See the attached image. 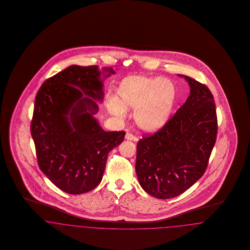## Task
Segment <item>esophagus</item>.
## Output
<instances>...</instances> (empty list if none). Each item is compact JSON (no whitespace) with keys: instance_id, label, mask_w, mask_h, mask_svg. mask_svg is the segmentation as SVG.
<instances>
[{"instance_id":"obj_1","label":"esophagus","mask_w":250,"mask_h":250,"mask_svg":"<svg viewBox=\"0 0 250 250\" xmlns=\"http://www.w3.org/2000/svg\"><path fill=\"white\" fill-rule=\"evenodd\" d=\"M125 139L128 140V141H134V142H137V141H138V139H137L132 133H129V132H127V133L125 134Z\"/></svg>"}]
</instances>
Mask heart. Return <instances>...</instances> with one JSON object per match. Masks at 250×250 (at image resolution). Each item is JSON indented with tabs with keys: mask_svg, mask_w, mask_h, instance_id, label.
<instances>
[{
	"mask_svg": "<svg viewBox=\"0 0 250 250\" xmlns=\"http://www.w3.org/2000/svg\"><path fill=\"white\" fill-rule=\"evenodd\" d=\"M117 100H107L108 111L124 119L126 108H135L134 116L140 127L154 131L164 125L175 100V88L166 79L130 76L121 82Z\"/></svg>",
	"mask_w": 250,
	"mask_h": 250,
	"instance_id": "heart-1",
	"label": "heart"
}]
</instances>
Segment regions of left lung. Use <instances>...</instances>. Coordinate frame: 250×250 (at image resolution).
<instances>
[{
    "instance_id": "1",
    "label": "left lung",
    "mask_w": 250,
    "mask_h": 250,
    "mask_svg": "<svg viewBox=\"0 0 250 250\" xmlns=\"http://www.w3.org/2000/svg\"><path fill=\"white\" fill-rule=\"evenodd\" d=\"M185 79L190 86L186 103L137 144V176L143 189L157 199L177 197L201 178L216 140L214 96L205 84Z\"/></svg>"
}]
</instances>
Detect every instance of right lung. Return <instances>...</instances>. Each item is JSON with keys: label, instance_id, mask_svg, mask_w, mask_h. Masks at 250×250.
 Instances as JSON below:
<instances>
[{"label": "right lung", "instance_id": "obj_1", "mask_svg": "<svg viewBox=\"0 0 250 250\" xmlns=\"http://www.w3.org/2000/svg\"><path fill=\"white\" fill-rule=\"evenodd\" d=\"M99 77L96 65H71L45 81L36 94L31 134L38 166L58 188L72 195L99 185L108 153L125 135L103 130L93 117L98 107L91 98L103 99Z\"/></svg>", "mask_w": 250, "mask_h": 250}]
</instances>
